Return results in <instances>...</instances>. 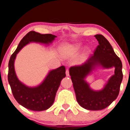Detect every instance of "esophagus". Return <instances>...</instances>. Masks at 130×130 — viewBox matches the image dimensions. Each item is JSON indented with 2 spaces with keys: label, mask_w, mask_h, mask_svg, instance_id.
Segmentation results:
<instances>
[{
  "label": "esophagus",
  "mask_w": 130,
  "mask_h": 130,
  "mask_svg": "<svg viewBox=\"0 0 130 130\" xmlns=\"http://www.w3.org/2000/svg\"><path fill=\"white\" fill-rule=\"evenodd\" d=\"M66 74L67 76H69V71L68 69H67L66 71Z\"/></svg>",
  "instance_id": "esophagus-1"
}]
</instances>
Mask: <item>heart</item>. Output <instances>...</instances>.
Instances as JSON below:
<instances>
[{
  "label": "heart",
  "mask_w": 130,
  "mask_h": 130,
  "mask_svg": "<svg viewBox=\"0 0 130 130\" xmlns=\"http://www.w3.org/2000/svg\"><path fill=\"white\" fill-rule=\"evenodd\" d=\"M81 49V45L80 44L75 45H68L66 48L65 52L67 54H74Z\"/></svg>",
  "instance_id": "heart-1"
}]
</instances>
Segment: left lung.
<instances>
[{"label":"left lung","mask_w":130,"mask_h":130,"mask_svg":"<svg viewBox=\"0 0 130 130\" xmlns=\"http://www.w3.org/2000/svg\"><path fill=\"white\" fill-rule=\"evenodd\" d=\"M99 45L85 63L69 69L77 101L85 109L102 110L112 104L118 97L123 74L122 62L117 56L109 41L102 35H95ZM98 67L103 68L115 67V74L110 78L104 88L94 91L85 80L89 74Z\"/></svg>","instance_id":"obj_1"}]
</instances>
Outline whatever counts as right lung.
Returning a JSON list of instances; mask_svg holds the SVG:
<instances>
[{
	"label": "right lung",
	"instance_id": "right-lung-1",
	"mask_svg": "<svg viewBox=\"0 0 130 130\" xmlns=\"http://www.w3.org/2000/svg\"><path fill=\"white\" fill-rule=\"evenodd\" d=\"M56 37V35L50 34H41L34 31L29 32L21 40L9 61L8 78L13 96L19 104L32 111H44L52 105L61 80L66 77L65 67L62 66L50 70L40 85L29 87L21 82L17 77L14 62L17 54L24 46L31 42L49 45Z\"/></svg>",
	"mask_w": 130,
	"mask_h": 130
}]
</instances>
